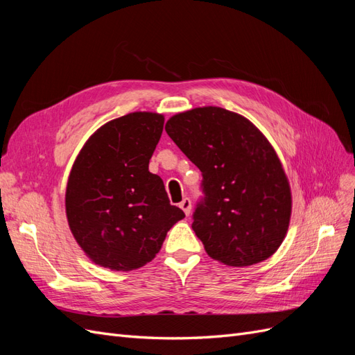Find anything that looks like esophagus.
I'll return each mask as SVG.
<instances>
[{
  "label": "esophagus",
  "instance_id": "obj_1",
  "mask_svg": "<svg viewBox=\"0 0 355 355\" xmlns=\"http://www.w3.org/2000/svg\"><path fill=\"white\" fill-rule=\"evenodd\" d=\"M179 207L185 211L187 216H189V213H191V200L189 198H184V200H182V202L179 204Z\"/></svg>",
  "mask_w": 355,
  "mask_h": 355
}]
</instances>
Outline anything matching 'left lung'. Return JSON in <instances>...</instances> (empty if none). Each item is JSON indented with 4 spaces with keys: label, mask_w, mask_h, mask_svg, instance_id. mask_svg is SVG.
<instances>
[{
    "label": "left lung",
    "mask_w": 355,
    "mask_h": 355,
    "mask_svg": "<svg viewBox=\"0 0 355 355\" xmlns=\"http://www.w3.org/2000/svg\"><path fill=\"white\" fill-rule=\"evenodd\" d=\"M166 132L202 173L194 230L214 261L249 266L282 245L292 191L280 158L245 116L202 106L168 118Z\"/></svg>",
    "instance_id": "obj_1"
}]
</instances>
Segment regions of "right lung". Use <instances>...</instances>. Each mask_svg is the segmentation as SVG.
Segmentation results:
<instances>
[{"instance_id": "obj_1", "label": "right lung", "mask_w": 355, "mask_h": 355, "mask_svg": "<svg viewBox=\"0 0 355 355\" xmlns=\"http://www.w3.org/2000/svg\"><path fill=\"white\" fill-rule=\"evenodd\" d=\"M164 115L130 112L99 127L73 161L67 184L69 230L96 265L132 271L151 262L185 218L149 171Z\"/></svg>"}]
</instances>
